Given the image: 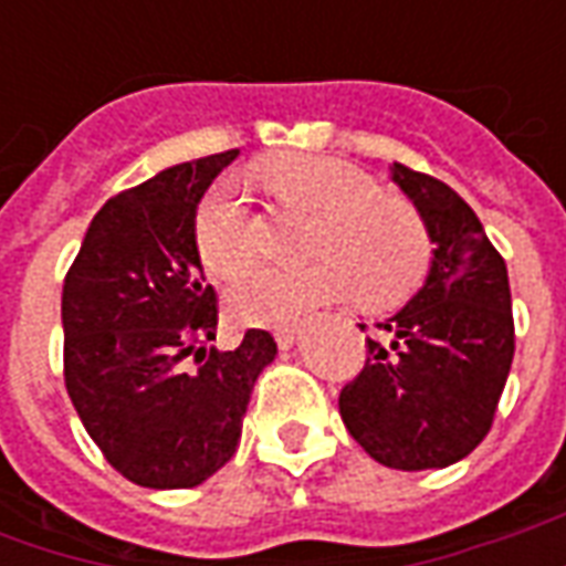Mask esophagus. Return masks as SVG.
Returning a JSON list of instances; mask_svg holds the SVG:
<instances>
[{"label": "esophagus", "instance_id": "1", "mask_svg": "<svg viewBox=\"0 0 566 566\" xmlns=\"http://www.w3.org/2000/svg\"><path fill=\"white\" fill-rule=\"evenodd\" d=\"M272 336H275L279 348H291V345L296 343V327H275Z\"/></svg>", "mask_w": 566, "mask_h": 566}]
</instances>
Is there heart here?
<instances>
[{"label":"heart","mask_w":566,"mask_h":566,"mask_svg":"<svg viewBox=\"0 0 566 566\" xmlns=\"http://www.w3.org/2000/svg\"><path fill=\"white\" fill-rule=\"evenodd\" d=\"M263 181L282 206L315 214L306 270H254L230 291V308L248 324H291L308 308L355 294L364 306L400 303L424 282L433 242L412 202L381 193L355 163L327 154H279ZM193 242L206 270L235 279L258 258V218L245 190L221 178L193 214Z\"/></svg>","instance_id":"obj_1"}]
</instances>
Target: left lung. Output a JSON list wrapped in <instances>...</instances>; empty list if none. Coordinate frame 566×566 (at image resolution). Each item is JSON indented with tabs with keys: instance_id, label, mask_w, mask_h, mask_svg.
I'll list each match as a JSON object with an SVG mask.
<instances>
[{
	"instance_id": "obj_1",
	"label": "left lung",
	"mask_w": 566,
	"mask_h": 566,
	"mask_svg": "<svg viewBox=\"0 0 566 566\" xmlns=\"http://www.w3.org/2000/svg\"><path fill=\"white\" fill-rule=\"evenodd\" d=\"M391 175L437 242L406 308L367 336V364L339 394V416L373 461L442 470L488 437L515 355L506 260L449 185L394 163ZM367 333V324H360Z\"/></svg>"
}]
</instances>
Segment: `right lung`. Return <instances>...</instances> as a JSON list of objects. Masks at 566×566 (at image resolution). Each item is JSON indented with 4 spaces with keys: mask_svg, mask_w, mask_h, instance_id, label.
<instances>
[{
    "mask_svg": "<svg viewBox=\"0 0 566 566\" xmlns=\"http://www.w3.org/2000/svg\"><path fill=\"white\" fill-rule=\"evenodd\" d=\"M235 154L178 163L108 199L63 282L66 391L105 461L142 488H193L218 473L275 357L266 331H248L233 352L209 348L218 294L193 214Z\"/></svg>",
    "mask_w": 566,
    "mask_h": 566,
    "instance_id": "obj_1",
    "label": "right lung"
}]
</instances>
